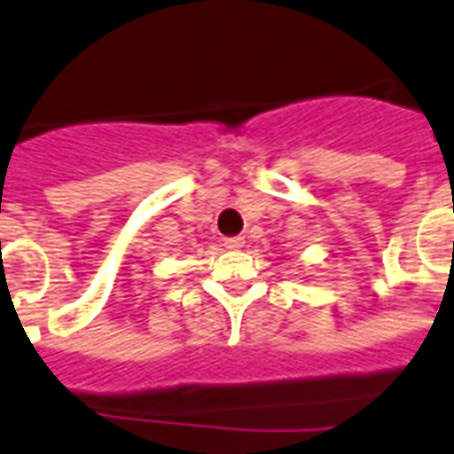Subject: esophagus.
Listing matches in <instances>:
<instances>
[{"label": "esophagus", "mask_w": 454, "mask_h": 454, "mask_svg": "<svg viewBox=\"0 0 454 454\" xmlns=\"http://www.w3.org/2000/svg\"><path fill=\"white\" fill-rule=\"evenodd\" d=\"M223 247H228V249H239V247H245V238H226L223 239Z\"/></svg>", "instance_id": "obj_1"}]
</instances>
